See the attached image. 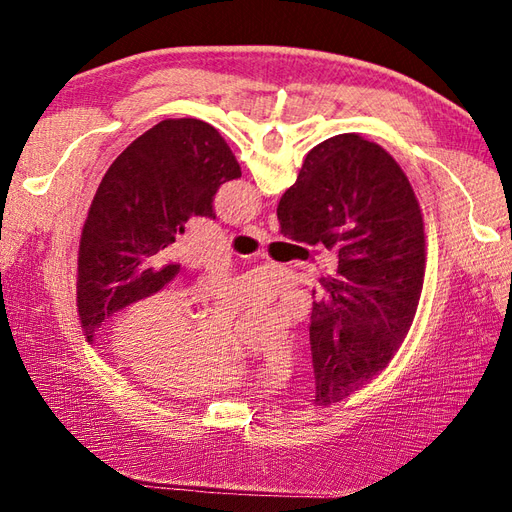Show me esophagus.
I'll return each instance as SVG.
<instances>
[{
	"label": "esophagus",
	"instance_id": "34e87169",
	"mask_svg": "<svg viewBox=\"0 0 512 512\" xmlns=\"http://www.w3.org/2000/svg\"><path fill=\"white\" fill-rule=\"evenodd\" d=\"M243 235H247V237H254V239H258V241H265V239H269V232H267L265 228L256 226V224H247V226H243Z\"/></svg>",
	"mask_w": 512,
	"mask_h": 512
}]
</instances>
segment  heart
Returning <instances> with one entry per match:
<instances>
[{"label": "heart", "mask_w": 512, "mask_h": 512, "mask_svg": "<svg viewBox=\"0 0 512 512\" xmlns=\"http://www.w3.org/2000/svg\"><path fill=\"white\" fill-rule=\"evenodd\" d=\"M117 352L141 376L177 395H207L235 386L243 374L239 354L222 329L196 324L190 303L177 292H160L121 324ZM294 359L290 339L267 359V374L280 380Z\"/></svg>", "instance_id": "1"}]
</instances>
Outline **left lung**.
Here are the masks:
<instances>
[{
    "mask_svg": "<svg viewBox=\"0 0 512 512\" xmlns=\"http://www.w3.org/2000/svg\"><path fill=\"white\" fill-rule=\"evenodd\" d=\"M239 177L220 132L200 119H164L121 153L91 200L79 245L76 305L87 342L175 280L170 243L192 215L215 218V192Z\"/></svg>",
    "mask_w": 512,
    "mask_h": 512,
    "instance_id": "obj_1",
    "label": "left lung"
}]
</instances>
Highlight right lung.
Masks as SVG:
<instances>
[{
    "label": "right lung",
    "mask_w": 512,
    "mask_h": 512,
    "mask_svg": "<svg viewBox=\"0 0 512 512\" xmlns=\"http://www.w3.org/2000/svg\"><path fill=\"white\" fill-rule=\"evenodd\" d=\"M277 220L288 239L337 256L309 318L316 404L331 406L378 376L404 342L425 277L423 213L391 153L339 134L307 153Z\"/></svg>",
    "instance_id": "obj_1"
}]
</instances>
